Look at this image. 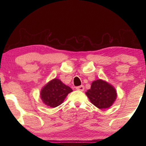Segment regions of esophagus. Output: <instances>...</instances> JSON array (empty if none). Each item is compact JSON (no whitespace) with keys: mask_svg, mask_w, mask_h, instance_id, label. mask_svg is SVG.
Listing matches in <instances>:
<instances>
[{"mask_svg":"<svg viewBox=\"0 0 146 146\" xmlns=\"http://www.w3.org/2000/svg\"><path fill=\"white\" fill-rule=\"evenodd\" d=\"M76 89L78 91H84V86H78V87H76Z\"/></svg>","mask_w":146,"mask_h":146,"instance_id":"1","label":"esophagus"}]
</instances>
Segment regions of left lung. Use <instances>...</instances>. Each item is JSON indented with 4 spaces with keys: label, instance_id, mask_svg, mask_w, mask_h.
<instances>
[{
    "label": "left lung",
    "instance_id": "1",
    "mask_svg": "<svg viewBox=\"0 0 146 146\" xmlns=\"http://www.w3.org/2000/svg\"><path fill=\"white\" fill-rule=\"evenodd\" d=\"M86 95L90 102L100 110L110 108L117 97L114 86L102 79L93 81Z\"/></svg>",
    "mask_w": 146,
    "mask_h": 146
}]
</instances>
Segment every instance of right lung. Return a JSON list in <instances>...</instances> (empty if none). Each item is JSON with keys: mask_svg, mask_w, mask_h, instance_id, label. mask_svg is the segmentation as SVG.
Listing matches in <instances>:
<instances>
[{"mask_svg": "<svg viewBox=\"0 0 146 146\" xmlns=\"http://www.w3.org/2000/svg\"><path fill=\"white\" fill-rule=\"evenodd\" d=\"M73 90L62 82L60 79L54 78L42 88L40 98L44 104L50 108H56L64 102Z\"/></svg>", "mask_w": 146, "mask_h": 146, "instance_id": "add662e5", "label": "right lung"}]
</instances>
